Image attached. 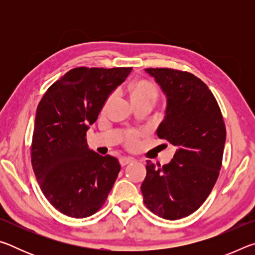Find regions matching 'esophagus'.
I'll use <instances>...</instances> for the list:
<instances>
[{
  "instance_id": "esophagus-1",
  "label": "esophagus",
  "mask_w": 255,
  "mask_h": 255,
  "mask_svg": "<svg viewBox=\"0 0 255 255\" xmlns=\"http://www.w3.org/2000/svg\"><path fill=\"white\" fill-rule=\"evenodd\" d=\"M131 162H133L132 157H122L120 158V164H122V166H126Z\"/></svg>"
}]
</instances>
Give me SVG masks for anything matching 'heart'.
I'll return each instance as SVG.
<instances>
[{
    "instance_id": "heart-1",
    "label": "heart",
    "mask_w": 255,
    "mask_h": 255,
    "mask_svg": "<svg viewBox=\"0 0 255 255\" xmlns=\"http://www.w3.org/2000/svg\"><path fill=\"white\" fill-rule=\"evenodd\" d=\"M132 101L133 102H138V101H150V102H155L157 99V90L153 84L148 83V82H138L137 84L133 85L132 88ZM115 94H111V96L108 98V100L106 101L105 106H103V110H106L109 103L112 101ZM137 143V136L136 133H129L127 137V144L130 147H133Z\"/></svg>"
}]
</instances>
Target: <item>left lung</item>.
Segmentation results:
<instances>
[{
  "instance_id": "1",
  "label": "left lung",
  "mask_w": 255,
  "mask_h": 255,
  "mask_svg": "<svg viewBox=\"0 0 255 255\" xmlns=\"http://www.w3.org/2000/svg\"><path fill=\"white\" fill-rule=\"evenodd\" d=\"M166 96L165 117L156 130L175 146L169 164L146 161L144 204L175 221L199 208L210 195L223 163L226 128L217 100L204 82L173 68H146Z\"/></svg>"
}]
</instances>
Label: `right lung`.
I'll return each instance as SVG.
<instances>
[{
	"instance_id": "add662e5",
	"label": "right lung",
	"mask_w": 255,
	"mask_h": 255,
	"mask_svg": "<svg viewBox=\"0 0 255 255\" xmlns=\"http://www.w3.org/2000/svg\"><path fill=\"white\" fill-rule=\"evenodd\" d=\"M131 67H76L50 85L36 112L31 164L44 196L60 213L89 217L105 205L120 164L86 145V131Z\"/></svg>"
}]
</instances>
